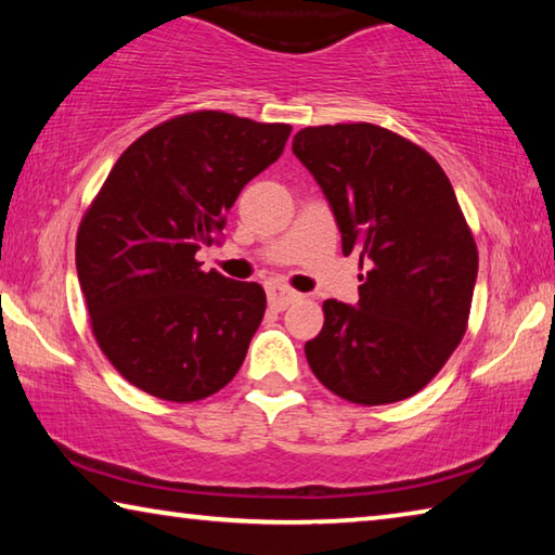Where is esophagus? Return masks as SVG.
Here are the masks:
<instances>
[{
	"mask_svg": "<svg viewBox=\"0 0 555 555\" xmlns=\"http://www.w3.org/2000/svg\"><path fill=\"white\" fill-rule=\"evenodd\" d=\"M267 296H269V306L276 308V311H284L291 304H296L300 298L298 291H294L286 284H279V281H269L267 284Z\"/></svg>",
	"mask_w": 555,
	"mask_h": 555,
	"instance_id": "1",
	"label": "esophagus"
}]
</instances>
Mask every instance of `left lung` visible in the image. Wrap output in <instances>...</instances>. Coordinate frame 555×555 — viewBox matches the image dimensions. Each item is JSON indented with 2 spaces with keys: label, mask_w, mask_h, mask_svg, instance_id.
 Wrapping results in <instances>:
<instances>
[{
  "label": "left lung",
  "mask_w": 555,
  "mask_h": 555,
  "mask_svg": "<svg viewBox=\"0 0 555 555\" xmlns=\"http://www.w3.org/2000/svg\"><path fill=\"white\" fill-rule=\"evenodd\" d=\"M294 154L331 203L343 255H360L357 306L327 298L306 343L323 387L362 406L409 399L443 370L467 331L477 244L443 168L393 131L306 127Z\"/></svg>",
  "instance_id": "left-lung-1"
}]
</instances>
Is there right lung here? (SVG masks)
I'll return each mask as SVG.
<instances>
[{"label": "right lung", "instance_id": "1", "mask_svg": "<svg viewBox=\"0 0 555 555\" xmlns=\"http://www.w3.org/2000/svg\"><path fill=\"white\" fill-rule=\"evenodd\" d=\"M288 125L201 109L149 129L112 166L75 240L92 335L121 377L198 401L242 367L264 318L255 281L203 271L242 188L284 152Z\"/></svg>", "mask_w": 555, "mask_h": 555}]
</instances>
